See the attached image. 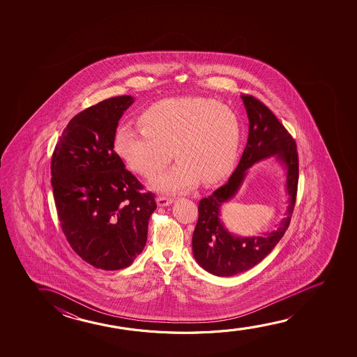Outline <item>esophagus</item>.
I'll use <instances>...</instances> for the list:
<instances>
[{"mask_svg": "<svg viewBox=\"0 0 357 357\" xmlns=\"http://www.w3.org/2000/svg\"><path fill=\"white\" fill-rule=\"evenodd\" d=\"M157 205L160 206V207H165V206L171 205L172 202H173V199L171 197H167V196H158L156 199Z\"/></svg>", "mask_w": 357, "mask_h": 357, "instance_id": "34e87169", "label": "esophagus"}]
</instances>
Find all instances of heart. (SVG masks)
<instances>
[{
    "mask_svg": "<svg viewBox=\"0 0 357 357\" xmlns=\"http://www.w3.org/2000/svg\"><path fill=\"white\" fill-rule=\"evenodd\" d=\"M140 129L124 126L114 134V151L128 168L156 176L173 155L179 161L152 181L153 189L181 192L200 181L212 184L231 169L239 150L241 127L227 105L202 96L166 98L137 118Z\"/></svg>",
    "mask_w": 357,
    "mask_h": 357,
    "instance_id": "obj_1",
    "label": "heart"
}]
</instances>
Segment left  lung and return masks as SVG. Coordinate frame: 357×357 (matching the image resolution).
<instances>
[{"instance_id": "obj_1", "label": "left lung", "mask_w": 357, "mask_h": 357, "mask_svg": "<svg viewBox=\"0 0 357 357\" xmlns=\"http://www.w3.org/2000/svg\"><path fill=\"white\" fill-rule=\"evenodd\" d=\"M241 98L250 123L244 153L229 181L200 201L199 220L192 234V252L197 264L218 277L249 271L274 249L288 229L298 192V156L295 140L264 103L251 95H241ZM271 155L275 156L287 169V217L278 230L264 237H235L220 222V206L234 196L250 166Z\"/></svg>"}]
</instances>
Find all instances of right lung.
<instances>
[{"label": "right lung", "mask_w": 357, "mask_h": 357, "mask_svg": "<svg viewBox=\"0 0 357 357\" xmlns=\"http://www.w3.org/2000/svg\"><path fill=\"white\" fill-rule=\"evenodd\" d=\"M132 96H116L74 116L54 147L51 184L61 228L72 249L96 268H126L146 245L155 195L113 150Z\"/></svg>", "instance_id": "1"}]
</instances>
